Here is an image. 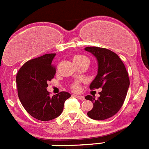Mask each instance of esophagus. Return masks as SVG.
Here are the masks:
<instances>
[{
  "label": "esophagus",
  "mask_w": 149,
  "mask_h": 149,
  "mask_svg": "<svg viewBox=\"0 0 149 149\" xmlns=\"http://www.w3.org/2000/svg\"><path fill=\"white\" fill-rule=\"evenodd\" d=\"M73 97H76V98H79L80 100H84V97L83 95H72Z\"/></svg>",
  "instance_id": "esophagus-1"
}]
</instances>
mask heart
I'll list each match as a JSON object with an SVG mask.
<instances>
[{"mask_svg":"<svg viewBox=\"0 0 149 149\" xmlns=\"http://www.w3.org/2000/svg\"><path fill=\"white\" fill-rule=\"evenodd\" d=\"M73 61L74 62V64L78 63H80V62H88V59L87 57H86L84 55H76L73 58ZM72 89L74 90H77L79 89V84L78 83H74L73 84H72Z\"/></svg>","mask_w":149,"mask_h":149,"instance_id":"heart-1","label":"heart"}]
</instances>
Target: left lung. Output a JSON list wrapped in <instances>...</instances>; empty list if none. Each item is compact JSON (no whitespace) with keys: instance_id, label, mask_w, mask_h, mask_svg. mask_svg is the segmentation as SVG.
I'll list each match as a JSON object with an SVG mask.
<instances>
[{"instance_id":"left-lung-1","label":"left lung","mask_w":149,"mask_h":149,"mask_svg":"<svg viewBox=\"0 0 149 149\" xmlns=\"http://www.w3.org/2000/svg\"><path fill=\"white\" fill-rule=\"evenodd\" d=\"M98 61V73L90 88H101L100 97H85L93 104L87 115L93 120H105L115 115L123 106L129 87V79L124 64L115 53L107 48L86 47Z\"/></svg>"}]
</instances>
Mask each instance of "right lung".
I'll use <instances>...</instances> for the list:
<instances>
[{
  "label": "right lung",
  "instance_id": "add662e5",
  "mask_svg": "<svg viewBox=\"0 0 149 149\" xmlns=\"http://www.w3.org/2000/svg\"><path fill=\"white\" fill-rule=\"evenodd\" d=\"M56 54H47L26 62L16 76L18 97L28 113L34 118L47 121L62 114L65 101L70 97L61 92L50 97L48 81L54 77L56 68L52 65Z\"/></svg>",
  "mask_w": 149,
  "mask_h": 149
}]
</instances>
